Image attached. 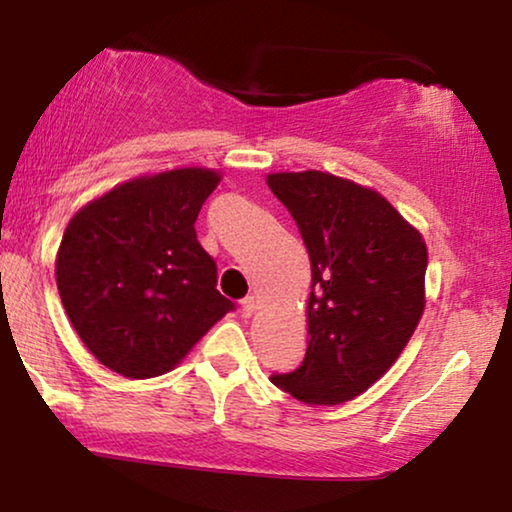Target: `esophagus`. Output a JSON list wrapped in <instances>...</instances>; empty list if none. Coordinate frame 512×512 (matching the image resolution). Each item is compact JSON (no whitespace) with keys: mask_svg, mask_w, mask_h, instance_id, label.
<instances>
[{"mask_svg":"<svg viewBox=\"0 0 512 512\" xmlns=\"http://www.w3.org/2000/svg\"><path fill=\"white\" fill-rule=\"evenodd\" d=\"M240 307H242V314L244 317H251V314L256 312V298L254 296H247L240 300Z\"/></svg>","mask_w":512,"mask_h":512,"instance_id":"1","label":"esophagus"}]
</instances>
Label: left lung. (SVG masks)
Segmentation results:
<instances>
[{"label":"left lung","instance_id":"left-lung-1","mask_svg":"<svg viewBox=\"0 0 512 512\" xmlns=\"http://www.w3.org/2000/svg\"><path fill=\"white\" fill-rule=\"evenodd\" d=\"M310 254L307 352L279 389L310 405H340L394 366L424 314L429 251L422 233L373 188L335 174L272 172Z\"/></svg>","mask_w":512,"mask_h":512}]
</instances>
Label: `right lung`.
Wrapping results in <instances>:
<instances>
[{
  "mask_svg": "<svg viewBox=\"0 0 512 512\" xmlns=\"http://www.w3.org/2000/svg\"><path fill=\"white\" fill-rule=\"evenodd\" d=\"M219 181L209 167L144 174L67 223L55 282L74 331L102 366L130 380L170 373L233 310L195 235Z\"/></svg>",
  "mask_w": 512,
  "mask_h": 512,
  "instance_id": "add662e5",
  "label": "right lung"
}]
</instances>
